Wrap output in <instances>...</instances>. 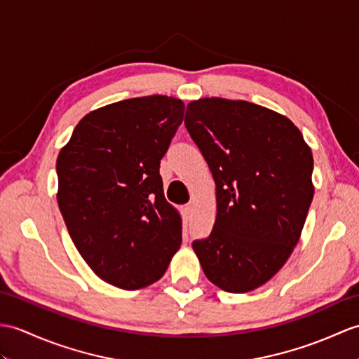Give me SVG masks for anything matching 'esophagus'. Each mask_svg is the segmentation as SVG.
Wrapping results in <instances>:
<instances>
[{"label": "esophagus", "instance_id": "obj_1", "mask_svg": "<svg viewBox=\"0 0 359 359\" xmlns=\"http://www.w3.org/2000/svg\"><path fill=\"white\" fill-rule=\"evenodd\" d=\"M193 210H194V208H193V205H185V206H183V215H185V217L187 219H189L191 217V215H193Z\"/></svg>", "mask_w": 359, "mask_h": 359}]
</instances>
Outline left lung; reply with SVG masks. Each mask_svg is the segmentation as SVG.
<instances>
[{"mask_svg": "<svg viewBox=\"0 0 359 359\" xmlns=\"http://www.w3.org/2000/svg\"><path fill=\"white\" fill-rule=\"evenodd\" d=\"M185 127L210 166L217 215L193 249L220 289L245 294L269 281L297 246L313 198V157L292 121L246 101L187 105Z\"/></svg>", "mask_w": 359, "mask_h": 359, "instance_id": "8db88e82", "label": "left lung"}]
</instances>
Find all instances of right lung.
<instances>
[{
	"mask_svg": "<svg viewBox=\"0 0 359 359\" xmlns=\"http://www.w3.org/2000/svg\"><path fill=\"white\" fill-rule=\"evenodd\" d=\"M185 105L162 95L88 113L57 156V205L81 257L125 290L161 280L182 243V219L163 196L161 159Z\"/></svg>",
	"mask_w": 359,
	"mask_h": 359,
	"instance_id": "1",
	"label": "right lung"
}]
</instances>
